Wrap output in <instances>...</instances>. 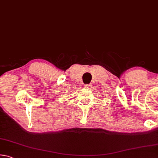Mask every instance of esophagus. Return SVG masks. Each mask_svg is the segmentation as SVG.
<instances>
[{"mask_svg": "<svg viewBox=\"0 0 158 158\" xmlns=\"http://www.w3.org/2000/svg\"><path fill=\"white\" fill-rule=\"evenodd\" d=\"M90 86V85H89V84H86V85H85V88H87V89H88V88H89Z\"/></svg>", "mask_w": 158, "mask_h": 158, "instance_id": "34e87169", "label": "esophagus"}]
</instances>
